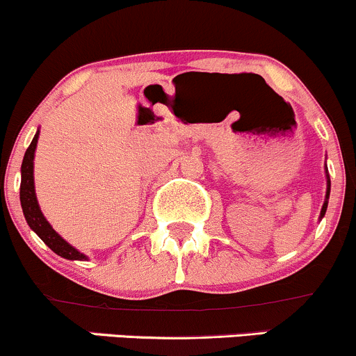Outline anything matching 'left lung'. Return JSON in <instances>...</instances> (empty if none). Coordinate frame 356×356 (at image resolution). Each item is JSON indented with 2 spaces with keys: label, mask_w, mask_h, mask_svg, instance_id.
<instances>
[{
  "label": "left lung",
  "mask_w": 356,
  "mask_h": 356,
  "mask_svg": "<svg viewBox=\"0 0 356 356\" xmlns=\"http://www.w3.org/2000/svg\"><path fill=\"white\" fill-rule=\"evenodd\" d=\"M330 191H331V181H330V174H327V167H326V197H324L321 213H319V221H321L324 218V214H326L327 201H330Z\"/></svg>",
  "instance_id": "8db88e82"
}]
</instances>
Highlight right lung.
Masks as SVG:
<instances>
[{
	"instance_id": "add662e5",
	"label": "right lung",
	"mask_w": 356,
	"mask_h": 356,
	"mask_svg": "<svg viewBox=\"0 0 356 356\" xmlns=\"http://www.w3.org/2000/svg\"><path fill=\"white\" fill-rule=\"evenodd\" d=\"M40 130H37L32 143L26 148L25 157L22 162V184H19V202H22L23 216H25L26 222H29L30 228L40 236V240L52 250L54 253H57L58 257L67 260H88V255L81 253L79 250L74 248L72 245L67 243L56 229L52 228L47 218L42 213L40 206H38L37 194H35V179H33V159H35V150H37V142Z\"/></svg>"
}]
</instances>
